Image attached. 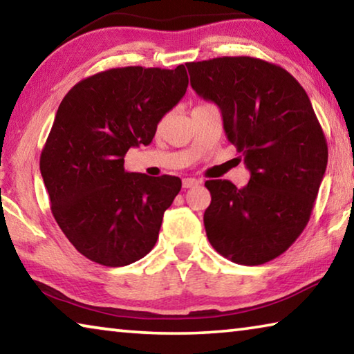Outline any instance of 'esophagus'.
<instances>
[{"instance_id":"34e87169","label":"esophagus","mask_w":354,"mask_h":354,"mask_svg":"<svg viewBox=\"0 0 354 354\" xmlns=\"http://www.w3.org/2000/svg\"><path fill=\"white\" fill-rule=\"evenodd\" d=\"M201 184L200 179H195V178H184L183 179V187L184 189H190V187H195V185Z\"/></svg>"}]
</instances>
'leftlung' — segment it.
I'll return each instance as SVG.
<instances>
[{
    "mask_svg": "<svg viewBox=\"0 0 354 354\" xmlns=\"http://www.w3.org/2000/svg\"><path fill=\"white\" fill-rule=\"evenodd\" d=\"M190 86L218 106L227 140L250 181L209 179V242L242 266L274 259L306 227L328 164V145L308 93L279 65L248 56L187 64Z\"/></svg>",
    "mask_w": 354,
    "mask_h": 354,
    "instance_id": "left-lung-1",
    "label": "left lung"
}]
</instances>
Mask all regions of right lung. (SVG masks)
<instances>
[{
  "label": "right lung",
  "instance_id": "obj_1",
  "mask_svg": "<svg viewBox=\"0 0 354 354\" xmlns=\"http://www.w3.org/2000/svg\"><path fill=\"white\" fill-rule=\"evenodd\" d=\"M187 86L184 65L111 68L77 82L59 104L40 173L59 227L87 259L123 267L154 247L181 179L128 173L124 154L151 143Z\"/></svg>",
  "mask_w": 354,
  "mask_h": 354
}]
</instances>
